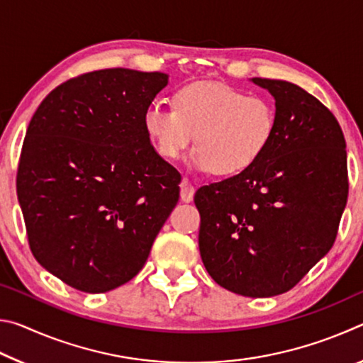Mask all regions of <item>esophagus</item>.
<instances>
[{
    "instance_id": "esophagus-1",
    "label": "esophagus",
    "mask_w": 363,
    "mask_h": 363,
    "mask_svg": "<svg viewBox=\"0 0 363 363\" xmlns=\"http://www.w3.org/2000/svg\"><path fill=\"white\" fill-rule=\"evenodd\" d=\"M194 194H195V187L190 184L189 179L184 177V179L181 181V200L189 203V201L194 200Z\"/></svg>"
}]
</instances>
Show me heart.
<instances>
[{"label":"heart","instance_id":"heart-1","mask_svg":"<svg viewBox=\"0 0 363 363\" xmlns=\"http://www.w3.org/2000/svg\"><path fill=\"white\" fill-rule=\"evenodd\" d=\"M144 131L160 157L177 160L194 143L189 167L229 177L250 169L272 144L277 110L230 84L195 82L176 91L173 107L152 104Z\"/></svg>","mask_w":363,"mask_h":363}]
</instances>
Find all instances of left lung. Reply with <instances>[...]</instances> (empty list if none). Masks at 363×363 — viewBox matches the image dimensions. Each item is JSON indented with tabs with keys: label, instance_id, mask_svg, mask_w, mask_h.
Listing matches in <instances>:
<instances>
[{
	"label": "left lung",
	"instance_id": "8db88e82",
	"mask_svg": "<svg viewBox=\"0 0 363 363\" xmlns=\"http://www.w3.org/2000/svg\"><path fill=\"white\" fill-rule=\"evenodd\" d=\"M277 110V133L250 169L196 190L208 274L250 298L285 293L333 247L347 201V155L335 115L298 84L251 78Z\"/></svg>",
	"mask_w": 363,
	"mask_h": 363
}]
</instances>
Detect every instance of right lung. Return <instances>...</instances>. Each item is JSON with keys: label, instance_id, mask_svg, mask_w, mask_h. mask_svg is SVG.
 <instances>
[{"label": "right lung", "instance_id": "obj_1", "mask_svg": "<svg viewBox=\"0 0 363 363\" xmlns=\"http://www.w3.org/2000/svg\"><path fill=\"white\" fill-rule=\"evenodd\" d=\"M167 84L160 72L84 73L51 91L27 128L17 196L30 250L79 291L136 277L179 200L181 174L143 123Z\"/></svg>", "mask_w": 363, "mask_h": 363}]
</instances>
